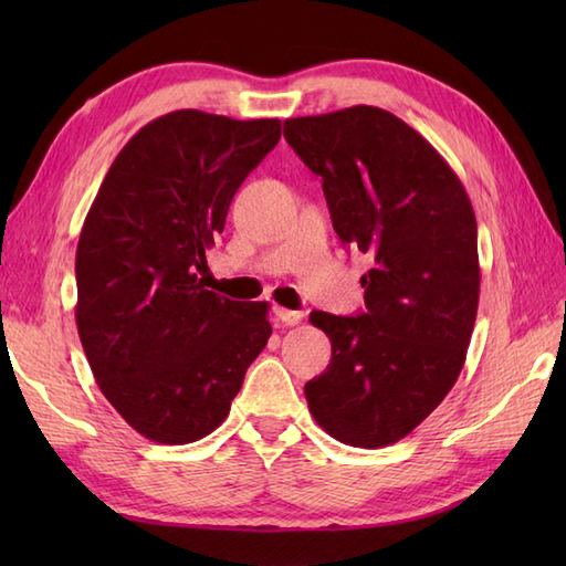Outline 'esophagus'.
<instances>
[{"label": "esophagus", "mask_w": 566, "mask_h": 566, "mask_svg": "<svg viewBox=\"0 0 566 566\" xmlns=\"http://www.w3.org/2000/svg\"><path fill=\"white\" fill-rule=\"evenodd\" d=\"M274 318H276V326H298L302 323L304 314L302 311H290V308H274Z\"/></svg>", "instance_id": "1"}]
</instances>
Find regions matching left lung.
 Masks as SVG:
<instances>
[{
	"mask_svg": "<svg viewBox=\"0 0 566 566\" xmlns=\"http://www.w3.org/2000/svg\"><path fill=\"white\" fill-rule=\"evenodd\" d=\"M284 138L323 182L343 243L371 258L359 316L314 311L333 357L304 394L353 448L399 442L460 377L479 306L472 201L430 143L377 106L298 116Z\"/></svg>",
	"mask_w": 566,
	"mask_h": 566,
	"instance_id": "8db88e82",
	"label": "left lung"
}]
</instances>
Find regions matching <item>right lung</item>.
Masks as SVG:
<instances>
[{
	"label": "right lung",
	"instance_id": "1",
	"mask_svg": "<svg viewBox=\"0 0 566 566\" xmlns=\"http://www.w3.org/2000/svg\"><path fill=\"white\" fill-rule=\"evenodd\" d=\"M280 136V118L165 114L116 155L84 219L80 340L106 401L153 442L219 428L270 340L268 302H231L199 272L238 187Z\"/></svg>",
	"mask_w": 566,
	"mask_h": 566
}]
</instances>
